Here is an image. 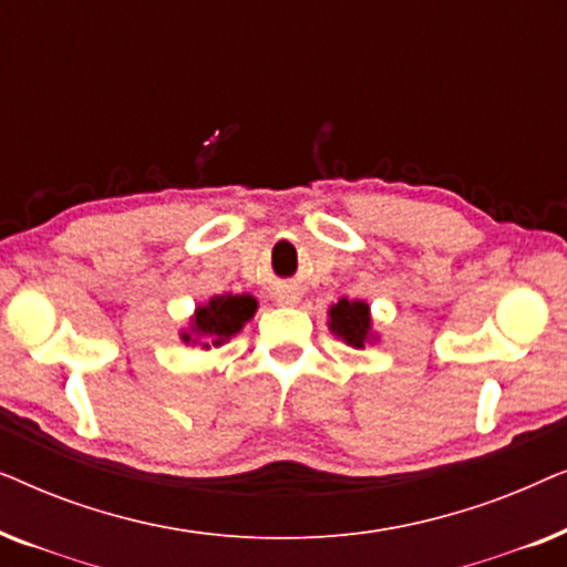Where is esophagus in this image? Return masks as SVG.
<instances>
[{
	"mask_svg": "<svg viewBox=\"0 0 567 567\" xmlns=\"http://www.w3.org/2000/svg\"><path fill=\"white\" fill-rule=\"evenodd\" d=\"M276 301H278V305H297V301H299V291H293V289H278V291H276Z\"/></svg>",
	"mask_w": 567,
	"mask_h": 567,
	"instance_id": "1",
	"label": "esophagus"
}]
</instances>
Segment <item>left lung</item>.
Listing matches in <instances>:
<instances>
[{
	"mask_svg": "<svg viewBox=\"0 0 567 567\" xmlns=\"http://www.w3.org/2000/svg\"><path fill=\"white\" fill-rule=\"evenodd\" d=\"M330 330L336 332L338 338H343V343L353 348H363L374 338L371 332V312L367 301H348L346 297L338 301V305L330 307Z\"/></svg>",
	"mask_w": 567,
	"mask_h": 567,
	"instance_id": "obj_1",
	"label": "left lung"
}]
</instances>
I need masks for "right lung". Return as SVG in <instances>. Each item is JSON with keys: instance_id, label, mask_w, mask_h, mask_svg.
<instances>
[{"instance_id": "1", "label": "right lung", "mask_w": 567, "mask_h": 567, "mask_svg": "<svg viewBox=\"0 0 567 567\" xmlns=\"http://www.w3.org/2000/svg\"><path fill=\"white\" fill-rule=\"evenodd\" d=\"M258 301L250 293H221L212 297L206 305L196 307L190 317V328L181 332L183 343H200L204 348L227 343L231 336H237L245 328L247 320H252Z\"/></svg>"}]
</instances>
